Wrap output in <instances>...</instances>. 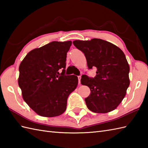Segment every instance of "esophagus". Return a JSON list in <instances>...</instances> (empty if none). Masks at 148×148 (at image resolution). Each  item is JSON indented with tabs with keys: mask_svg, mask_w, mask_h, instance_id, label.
Here are the masks:
<instances>
[{
	"mask_svg": "<svg viewBox=\"0 0 148 148\" xmlns=\"http://www.w3.org/2000/svg\"><path fill=\"white\" fill-rule=\"evenodd\" d=\"M78 84H80V80H81V76H78Z\"/></svg>",
	"mask_w": 148,
	"mask_h": 148,
	"instance_id": "esophagus-1",
	"label": "esophagus"
}]
</instances>
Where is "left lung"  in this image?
I'll use <instances>...</instances> for the list:
<instances>
[{"label": "left lung", "mask_w": 148, "mask_h": 148, "mask_svg": "<svg viewBox=\"0 0 148 148\" xmlns=\"http://www.w3.org/2000/svg\"><path fill=\"white\" fill-rule=\"evenodd\" d=\"M74 45L84 54L88 68H97L94 78L83 75L81 84L90 88L85 99L88 110L106 113L116 109L129 86L130 67L125 55L111 42L100 38L75 40Z\"/></svg>", "instance_id": "1"}]
</instances>
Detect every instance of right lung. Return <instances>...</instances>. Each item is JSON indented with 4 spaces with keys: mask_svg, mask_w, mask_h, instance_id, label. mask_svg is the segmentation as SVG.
Here are the masks:
<instances>
[{
    "mask_svg": "<svg viewBox=\"0 0 148 148\" xmlns=\"http://www.w3.org/2000/svg\"><path fill=\"white\" fill-rule=\"evenodd\" d=\"M71 44V41L51 42L29 52L19 65L18 84L23 98L40 116L63 114L69 95L77 86V76L64 74Z\"/></svg>",
    "mask_w": 148,
    "mask_h": 148,
    "instance_id": "1",
    "label": "right lung"
}]
</instances>
